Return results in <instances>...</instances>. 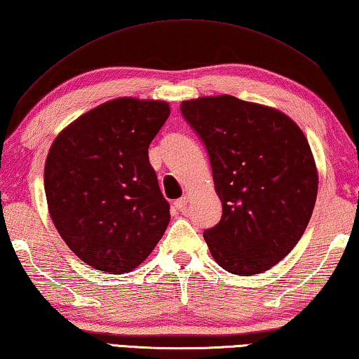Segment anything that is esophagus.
Listing matches in <instances>:
<instances>
[{
	"label": "esophagus",
	"mask_w": 359,
	"mask_h": 359,
	"mask_svg": "<svg viewBox=\"0 0 359 359\" xmlns=\"http://www.w3.org/2000/svg\"><path fill=\"white\" fill-rule=\"evenodd\" d=\"M187 202H189V197H181V198H178V201H175V207L178 208L180 212H183V210H186V207H187Z\"/></svg>",
	"instance_id": "esophagus-1"
}]
</instances>
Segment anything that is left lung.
<instances>
[{"label": "left lung", "mask_w": 359, "mask_h": 359, "mask_svg": "<svg viewBox=\"0 0 359 359\" xmlns=\"http://www.w3.org/2000/svg\"><path fill=\"white\" fill-rule=\"evenodd\" d=\"M181 114L207 149L223 207L203 231L212 257L233 274L266 271L297 245L316 202L305 135L279 110L229 95L183 101Z\"/></svg>", "instance_id": "obj_1"}]
</instances>
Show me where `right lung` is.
<instances>
[{
    "label": "right lung",
    "instance_id": "add662e5",
    "mask_svg": "<svg viewBox=\"0 0 359 359\" xmlns=\"http://www.w3.org/2000/svg\"><path fill=\"white\" fill-rule=\"evenodd\" d=\"M170 115L163 101L118 97L62 130L45 163L49 215L90 266L123 274L146 260L170 222L147 149Z\"/></svg>",
    "mask_w": 359,
    "mask_h": 359
}]
</instances>
